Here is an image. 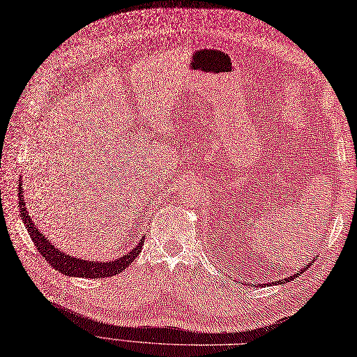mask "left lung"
<instances>
[{"mask_svg": "<svg viewBox=\"0 0 357 357\" xmlns=\"http://www.w3.org/2000/svg\"><path fill=\"white\" fill-rule=\"evenodd\" d=\"M309 266H310V265H306V266H305V268H303V269H301V271H298V272H297V273H294V275H293V276H289V278H287V280H284V281H282V282H289V281H291V280H294V278H297V275H300V273H303V272H305V271H306V269H307V268H309ZM280 282H281V281H278V284H280Z\"/></svg>", "mask_w": 357, "mask_h": 357, "instance_id": "left-lung-1", "label": "left lung"}]
</instances>
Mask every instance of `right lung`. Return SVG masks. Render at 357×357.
<instances>
[{
  "label": "right lung",
  "mask_w": 357,
  "mask_h": 357,
  "mask_svg": "<svg viewBox=\"0 0 357 357\" xmlns=\"http://www.w3.org/2000/svg\"><path fill=\"white\" fill-rule=\"evenodd\" d=\"M22 194H23V187L22 183H19V208H20V216L24 227L28 228V232L31 235L35 247L38 248V252L41 253V256L50 263L51 268H54L63 275L81 276V278H107V276H113L116 273H121L122 271H125L139 255L144 238L139 241V244L134 250H132V252H129L123 257H119L112 261H94V260L89 261V260H82V259L72 257L69 255L61 253L60 250L56 248L54 244L50 243L45 238V235L41 234V231L35 227V223L32 222L28 213V210H26V204Z\"/></svg>",
  "instance_id": "obj_1"
}]
</instances>
